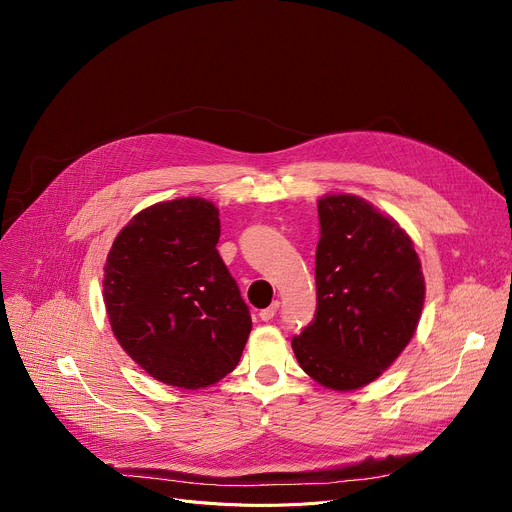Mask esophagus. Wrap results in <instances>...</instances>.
Listing matches in <instances>:
<instances>
[{
	"label": "esophagus",
	"mask_w": 512,
	"mask_h": 512,
	"mask_svg": "<svg viewBox=\"0 0 512 512\" xmlns=\"http://www.w3.org/2000/svg\"><path fill=\"white\" fill-rule=\"evenodd\" d=\"M277 310H279V302L275 300L269 308H265V310H261V312H259V318H261L263 322H269V320H273V316L277 314Z\"/></svg>",
	"instance_id": "34e87169"
}]
</instances>
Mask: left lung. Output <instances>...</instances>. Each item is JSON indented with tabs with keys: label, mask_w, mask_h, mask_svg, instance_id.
Wrapping results in <instances>:
<instances>
[{
	"label": "left lung",
	"mask_w": 512,
	"mask_h": 512,
	"mask_svg": "<svg viewBox=\"0 0 512 512\" xmlns=\"http://www.w3.org/2000/svg\"><path fill=\"white\" fill-rule=\"evenodd\" d=\"M318 218L316 314L291 348L320 385L352 391L375 381L409 344L425 283L411 239L369 202L326 196Z\"/></svg>",
	"instance_id": "obj_1"
}]
</instances>
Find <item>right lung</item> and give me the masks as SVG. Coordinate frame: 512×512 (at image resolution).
Instances as JSON below:
<instances>
[{
  "label": "right lung",
  "mask_w": 512,
  "mask_h": 512,
  "mask_svg": "<svg viewBox=\"0 0 512 512\" xmlns=\"http://www.w3.org/2000/svg\"><path fill=\"white\" fill-rule=\"evenodd\" d=\"M218 237L212 202L178 198L133 216L107 257L103 296L113 334L145 373L172 387L221 381L251 332Z\"/></svg>",
  "instance_id": "add662e5"
}]
</instances>
